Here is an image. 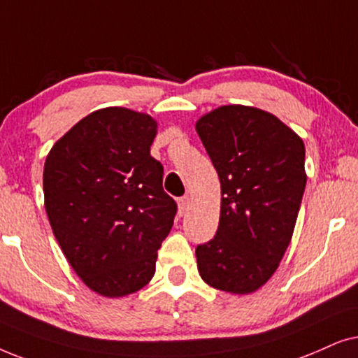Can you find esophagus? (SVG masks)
<instances>
[{
  "label": "esophagus",
  "instance_id": "34e87169",
  "mask_svg": "<svg viewBox=\"0 0 358 358\" xmlns=\"http://www.w3.org/2000/svg\"><path fill=\"white\" fill-rule=\"evenodd\" d=\"M189 203H192V199H189V196H183V198L178 199V211H180V214H185V213L188 211Z\"/></svg>",
  "mask_w": 358,
  "mask_h": 358
}]
</instances>
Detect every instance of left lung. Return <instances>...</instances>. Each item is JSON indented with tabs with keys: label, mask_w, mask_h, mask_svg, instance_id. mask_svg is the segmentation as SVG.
Here are the masks:
<instances>
[{
	"label": "left lung",
	"mask_w": 358,
	"mask_h": 358,
	"mask_svg": "<svg viewBox=\"0 0 358 358\" xmlns=\"http://www.w3.org/2000/svg\"><path fill=\"white\" fill-rule=\"evenodd\" d=\"M196 132L222 196L216 236L196 247L198 271L221 292L254 293L292 241L306 187L304 144L273 114L242 104L204 114Z\"/></svg>",
	"instance_id": "left-lung-1"
}]
</instances>
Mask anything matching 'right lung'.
<instances>
[{
	"label": "right lung",
	"instance_id": "right-lung-1",
	"mask_svg": "<svg viewBox=\"0 0 358 358\" xmlns=\"http://www.w3.org/2000/svg\"><path fill=\"white\" fill-rule=\"evenodd\" d=\"M157 122L127 108L98 109L52 147L45 211L75 273L106 298L139 292L155 273L176 203L150 155Z\"/></svg>",
	"mask_w": 358,
	"mask_h": 358
}]
</instances>
